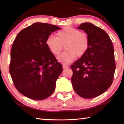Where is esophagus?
Here are the masks:
<instances>
[{
    "label": "esophagus",
    "mask_w": 124,
    "mask_h": 124,
    "mask_svg": "<svg viewBox=\"0 0 124 124\" xmlns=\"http://www.w3.org/2000/svg\"><path fill=\"white\" fill-rule=\"evenodd\" d=\"M62 68H63V69H66L67 68H68V66L66 65H62Z\"/></svg>",
    "instance_id": "34e87169"
}]
</instances>
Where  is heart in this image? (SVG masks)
I'll use <instances>...</instances> for the list:
<instances>
[{
    "mask_svg": "<svg viewBox=\"0 0 124 124\" xmlns=\"http://www.w3.org/2000/svg\"><path fill=\"white\" fill-rule=\"evenodd\" d=\"M51 52L57 56L64 47L65 51L58 57V60L62 63H70L76 56L81 57L89 48V38L87 34L77 29L66 26L57 33V37L50 35L46 41Z\"/></svg>",
    "mask_w": 124,
    "mask_h": 124,
    "instance_id": "1",
    "label": "heart"
}]
</instances>
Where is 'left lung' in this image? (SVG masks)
<instances>
[{
    "label": "left lung",
    "mask_w": 124,
    "mask_h": 124,
    "mask_svg": "<svg viewBox=\"0 0 124 124\" xmlns=\"http://www.w3.org/2000/svg\"><path fill=\"white\" fill-rule=\"evenodd\" d=\"M87 34L89 47L86 54L70 66L71 81L75 92L90 99L104 93L112 84L116 69L114 48L104 30L91 23L78 27Z\"/></svg>",
    "instance_id": "8db88e82"
}]
</instances>
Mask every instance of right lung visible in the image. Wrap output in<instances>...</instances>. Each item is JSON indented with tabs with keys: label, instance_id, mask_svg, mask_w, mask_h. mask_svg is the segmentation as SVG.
Instances as JSON below:
<instances>
[{
	"label": "right lung",
	"instance_id": "1",
	"mask_svg": "<svg viewBox=\"0 0 124 124\" xmlns=\"http://www.w3.org/2000/svg\"><path fill=\"white\" fill-rule=\"evenodd\" d=\"M56 25L37 23L17 35L11 52L9 73L16 89L33 100L48 98L55 89L62 67L47 46L46 41Z\"/></svg>",
	"mask_w": 124,
	"mask_h": 124
}]
</instances>
